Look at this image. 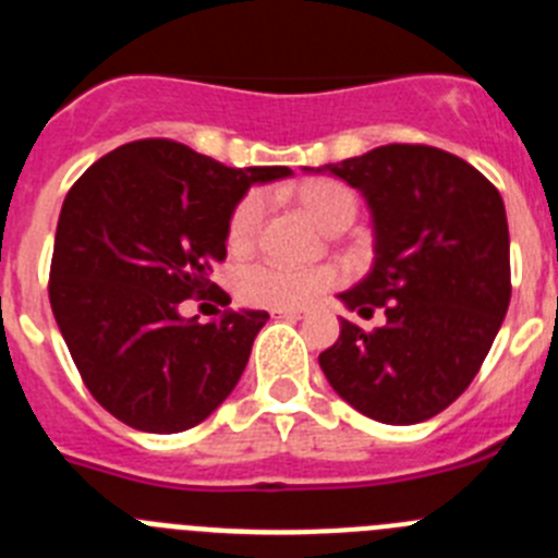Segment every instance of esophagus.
Wrapping results in <instances>:
<instances>
[{"label": "esophagus", "instance_id": "1", "mask_svg": "<svg viewBox=\"0 0 558 558\" xmlns=\"http://www.w3.org/2000/svg\"><path fill=\"white\" fill-rule=\"evenodd\" d=\"M274 318H288V322H295V318H304V310H274Z\"/></svg>", "mask_w": 558, "mask_h": 558}]
</instances>
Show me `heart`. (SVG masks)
Wrapping results in <instances>:
<instances>
[{
  "label": "heart",
  "mask_w": 558,
  "mask_h": 558,
  "mask_svg": "<svg viewBox=\"0 0 558 558\" xmlns=\"http://www.w3.org/2000/svg\"><path fill=\"white\" fill-rule=\"evenodd\" d=\"M295 204L324 231H343L357 218V195L335 179H310L295 186ZM268 215V195L251 190L240 198L229 218L226 240L234 254H245L263 234ZM340 270L332 265L318 268H290L279 263H256L236 274V293L245 304L268 310H299L313 304L318 295L338 288Z\"/></svg>",
  "instance_id": "b5f03b06"
}]
</instances>
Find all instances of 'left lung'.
<instances>
[{
	"instance_id": "obj_1",
	"label": "left lung",
	"mask_w": 558,
	"mask_h": 558,
	"mask_svg": "<svg viewBox=\"0 0 558 558\" xmlns=\"http://www.w3.org/2000/svg\"><path fill=\"white\" fill-rule=\"evenodd\" d=\"M318 172L360 190L374 220L372 270L338 299L363 318L386 310L374 332L340 318V338L318 363L363 416L425 422L466 391L509 310L500 192L430 145H383Z\"/></svg>"
}]
</instances>
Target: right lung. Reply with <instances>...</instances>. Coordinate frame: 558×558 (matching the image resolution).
<instances>
[{
	"label": "right lung",
	"mask_w": 558,
	"mask_h": 558,
	"mask_svg": "<svg viewBox=\"0 0 558 558\" xmlns=\"http://www.w3.org/2000/svg\"><path fill=\"white\" fill-rule=\"evenodd\" d=\"M288 167H226L172 140H140L88 167L66 192L49 304L83 383L133 430L181 433L234 391L265 310L181 318L209 293L226 229L251 184Z\"/></svg>",
	"instance_id": "1"
}]
</instances>
